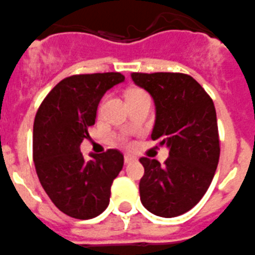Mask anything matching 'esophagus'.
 <instances>
[{"label":"esophagus","instance_id":"1","mask_svg":"<svg viewBox=\"0 0 255 255\" xmlns=\"http://www.w3.org/2000/svg\"><path fill=\"white\" fill-rule=\"evenodd\" d=\"M134 160H135V158H134V156L129 155V154H126V155L124 156V162H125L126 164H129V163L134 162Z\"/></svg>","mask_w":255,"mask_h":255}]
</instances>
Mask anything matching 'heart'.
<instances>
[{
  "label": "heart",
  "mask_w": 255,
  "mask_h": 255,
  "mask_svg": "<svg viewBox=\"0 0 255 255\" xmlns=\"http://www.w3.org/2000/svg\"><path fill=\"white\" fill-rule=\"evenodd\" d=\"M137 95H145V92L141 90H131L128 92L126 97H131V96H137Z\"/></svg>",
  "instance_id": "obj_1"
}]
</instances>
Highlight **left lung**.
<instances>
[{
    "label": "left lung",
    "mask_w": 255,
    "mask_h": 255,
    "mask_svg": "<svg viewBox=\"0 0 255 255\" xmlns=\"http://www.w3.org/2000/svg\"><path fill=\"white\" fill-rule=\"evenodd\" d=\"M131 79L154 100L151 139L169 149L164 165L140 158V200L151 214L176 218L200 202L218 168L220 143L214 102L188 74L131 73Z\"/></svg>",
    "instance_id": "obj_1"
}]
</instances>
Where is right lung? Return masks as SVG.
<instances>
[{"label":"right lung","instance_id":"add662e5","mask_svg":"<svg viewBox=\"0 0 255 255\" xmlns=\"http://www.w3.org/2000/svg\"><path fill=\"white\" fill-rule=\"evenodd\" d=\"M125 81L118 72L76 74L48 93L37 110L32 131V158L37 177L53 204L79 220L106 210L111 184L124 165L116 149L91 154L85 160L81 143L95 124L102 96Z\"/></svg>","mask_w":255,"mask_h":255}]
</instances>
